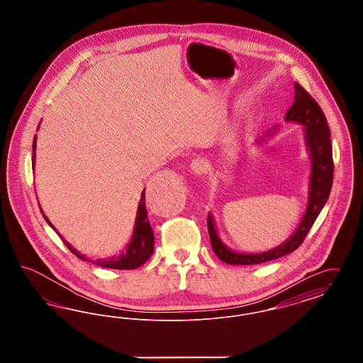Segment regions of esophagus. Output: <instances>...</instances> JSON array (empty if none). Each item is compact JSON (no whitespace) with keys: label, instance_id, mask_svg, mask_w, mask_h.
<instances>
[{"label":"esophagus","instance_id":"obj_1","mask_svg":"<svg viewBox=\"0 0 363 363\" xmlns=\"http://www.w3.org/2000/svg\"><path fill=\"white\" fill-rule=\"evenodd\" d=\"M190 167H191V172L194 174H197V175H201V174L206 173L207 172V163H206V160H203V159H194V160H191V163H190Z\"/></svg>","mask_w":363,"mask_h":363}]
</instances>
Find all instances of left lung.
<instances>
[{"label":"left lung","mask_w":363,"mask_h":363,"mask_svg":"<svg viewBox=\"0 0 363 363\" xmlns=\"http://www.w3.org/2000/svg\"><path fill=\"white\" fill-rule=\"evenodd\" d=\"M294 104L286 113L284 120L295 122L302 126L306 150L311 154V173L309 179V199L308 207L301 223L294 231L293 235L277 247L262 253H240L227 247L218 235L213 218L208 213V233L211 245L215 255L225 264L230 265H255L267 262L271 259L283 257L293 253L311 231V225L315 222L321 209L328 200L332 182H333V159H332V143L328 122L318 104L311 98L309 92L299 86L294 84ZM269 135V133H268ZM259 141H262L259 138Z\"/></svg>","instance_id":"left-lung-1"}]
</instances>
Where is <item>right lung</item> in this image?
Returning <instances> with one entry per match:
<instances>
[{
  "instance_id": "obj_1",
  "label": "right lung",
  "mask_w": 363,
  "mask_h": 363,
  "mask_svg": "<svg viewBox=\"0 0 363 363\" xmlns=\"http://www.w3.org/2000/svg\"><path fill=\"white\" fill-rule=\"evenodd\" d=\"M35 148H36V136H35L34 143H33V152H34L33 154V167L35 164ZM40 212L43 213L42 208H40ZM43 218L52 227V230L57 231L54 228V225H52V222L48 219V216L43 215ZM57 234H58V231H57ZM61 240L64 241L67 247L74 256H77L79 259H83V261H91V262H94L99 267L111 268V269H135V268H138L140 265H143L147 259L152 256L154 241H155L154 231H152V227L150 225L147 207H145V189L143 190L141 199H140V203H138V215H136V222H135V230H133L132 240L129 242V245L126 246L125 252L120 256L111 257V259L92 261V259H86L84 255H80L76 249H73L62 237H61Z\"/></svg>"
}]
</instances>
